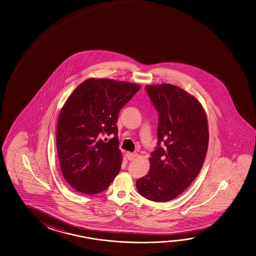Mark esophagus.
Wrapping results in <instances>:
<instances>
[{"label":"esophagus","mask_w":256,"mask_h":256,"mask_svg":"<svg viewBox=\"0 0 256 256\" xmlns=\"http://www.w3.org/2000/svg\"><path fill=\"white\" fill-rule=\"evenodd\" d=\"M136 157H137V154H134V152H127L126 154V158H128L129 160H134Z\"/></svg>","instance_id":"34e87169"}]
</instances>
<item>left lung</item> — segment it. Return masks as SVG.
<instances>
[{
  "instance_id": "8db88e82",
  "label": "left lung",
  "mask_w": 256,
  "mask_h": 256,
  "mask_svg": "<svg viewBox=\"0 0 256 256\" xmlns=\"http://www.w3.org/2000/svg\"><path fill=\"white\" fill-rule=\"evenodd\" d=\"M158 112V147L148 174L136 182L140 194L154 202L176 198L198 175L208 145V118L202 104L170 84L145 86Z\"/></svg>"
}]
</instances>
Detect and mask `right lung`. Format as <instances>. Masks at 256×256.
<instances>
[{
	"instance_id": "right-lung-1",
	"label": "right lung",
	"mask_w": 256,
	"mask_h": 256,
	"mask_svg": "<svg viewBox=\"0 0 256 256\" xmlns=\"http://www.w3.org/2000/svg\"><path fill=\"white\" fill-rule=\"evenodd\" d=\"M140 88L124 81L89 78L66 101L58 120L56 149L63 177L76 190L98 194L120 172L118 114ZM104 134L113 138L102 141Z\"/></svg>"
}]
</instances>
